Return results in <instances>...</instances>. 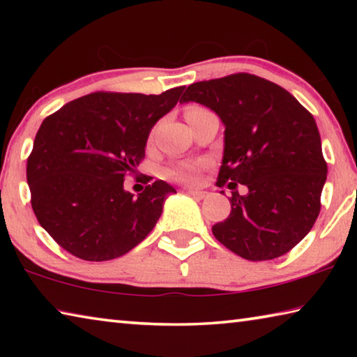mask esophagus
<instances>
[{
    "mask_svg": "<svg viewBox=\"0 0 357 357\" xmlns=\"http://www.w3.org/2000/svg\"><path fill=\"white\" fill-rule=\"evenodd\" d=\"M185 193H187V195H189V197L195 198V200H203V198L208 195L206 192H202V190H192V189H187V190H185Z\"/></svg>",
    "mask_w": 357,
    "mask_h": 357,
    "instance_id": "34e87169",
    "label": "esophagus"
}]
</instances>
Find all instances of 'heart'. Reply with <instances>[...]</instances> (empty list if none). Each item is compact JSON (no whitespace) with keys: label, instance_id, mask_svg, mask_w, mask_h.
Wrapping results in <instances>:
<instances>
[{"label":"heart","instance_id":"1","mask_svg":"<svg viewBox=\"0 0 357 357\" xmlns=\"http://www.w3.org/2000/svg\"><path fill=\"white\" fill-rule=\"evenodd\" d=\"M204 112L203 108H198V107H190L189 110L185 113V118L190 116V114H195V113H200ZM167 174L173 179L181 181V183H187V184H193L197 183L198 179V170L195 167L192 165H184V167H178V168H173V170H168Z\"/></svg>","mask_w":357,"mask_h":357}]
</instances>
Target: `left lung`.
I'll use <instances>...</instances> for the list:
<instances>
[{
  "instance_id": "1",
  "label": "left lung",
  "mask_w": 357,
  "mask_h": 357,
  "mask_svg": "<svg viewBox=\"0 0 357 357\" xmlns=\"http://www.w3.org/2000/svg\"><path fill=\"white\" fill-rule=\"evenodd\" d=\"M181 102L208 107L225 126L217 184L249 189L231 192V213L213 227L215 239L250 261L285 255L321 208L328 165L315 119L287 89L250 74L192 83Z\"/></svg>"
}]
</instances>
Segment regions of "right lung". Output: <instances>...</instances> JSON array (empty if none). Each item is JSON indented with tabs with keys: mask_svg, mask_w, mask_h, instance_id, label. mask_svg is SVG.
Listing matches in <instances>:
<instances>
[{
	"mask_svg": "<svg viewBox=\"0 0 357 357\" xmlns=\"http://www.w3.org/2000/svg\"><path fill=\"white\" fill-rule=\"evenodd\" d=\"M183 91H99L42 121L26 179L36 217L64 250L107 261L126 255L155 227L174 187L159 179L134 197L124 178L140 164L151 129Z\"/></svg>",
	"mask_w": 357,
	"mask_h": 357,
	"instance_id": "obj_1",
	"label": "right lung"
}]
</instances>
